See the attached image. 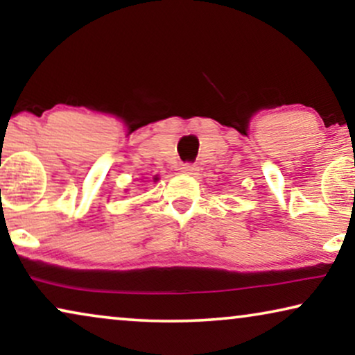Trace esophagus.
Wrapping results in <instances>:
<instances>
[{
	"mask_svg": "<svg viewBox=\"0 0 355 355\" xmlns=\"http://www.w3.org/2000/svg\"><path fill=\"white\" fill-rule=\"evenodd\" d=\"M181 171L184 174H189V176H193V174H197L198 168L196 166V164H192V163H184L182 166H181Z\"/></svg>",
	"mask_w": 355,
	"mask_h": 355,
	"instance_id": "34e87169",
	"label": "esophagus"
}]
</instances>
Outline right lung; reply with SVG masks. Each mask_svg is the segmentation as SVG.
<instances>
[{"label": "right lung", "instance_id": "right-lung-1", "mask_svg": "<svg viewBox=\"0 0 355 355\" xmlns=\"http://www.w3.org/2000/svg\"><path fill=\"white\" fill-rule=\"evenodd\" d=\"M157 179H158V178H155V181H157Z\"/></svg>", "mask_w": 355, "mask_h": 355}]
</instances>
